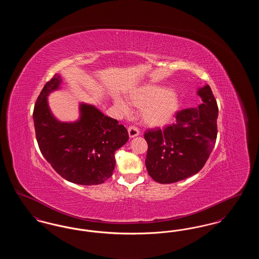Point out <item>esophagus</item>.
Listing matches in <instances>:
<instances>
[{"label":"esophagus","instance_id":"esophagus-1","mask_svg":"<svg viewBox=\"0 0 259 259\" xmlns=\"http://www.w3.org/2000/svg\"><path fill=\"white\" fill-rule=\"evenodd\" d=\"M128 134H129L130 138H134V137L139 136V134H140V130H139V128H137L136 126H130V127L128 128Z\"/></svg>","mask_w":259,"mask_h":259}]
</instances>
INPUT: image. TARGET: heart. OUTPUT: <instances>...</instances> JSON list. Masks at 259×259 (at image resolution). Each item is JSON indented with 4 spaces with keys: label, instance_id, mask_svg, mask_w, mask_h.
I'll list each match as a JSON object with an SVG mask.
<instances>
[{
    "label": "heart",
    "instance_id": "heart-1",
    "mask_svg": "<svg viewBox=\"0 0 259 259\" xmlns=\"http://www.w3.org/2000/svg\"><path fill=\"white\" fill-rule=\"evenodd\" d=\"M130 105L141 108L142 120L148 126H162L168 123L179 109V97L172 89L159 85H145L137 88L127 95ZM116 106L124 111H129L121 99H115Z\"/></svg>",
    "mask_w": 259,
    "mask_h": 259
}]
</instances>
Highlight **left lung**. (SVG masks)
<instances>
[{
	"label": "left lung",
	"mask_w": 259,
	"mask_h": 259,
	"mask_svg": "<svg viewBox=\"0 0 259 259\" xmlns=\"http://www.w3.org/2000/svg\"><path fill=\"white\" fill-rule=\"evenodd\" d=\"M203 104L178 111L176 122L145 133L146 166L159 184H172L197 174L208 160L218 135L219 108L210 87L199 88Z\"/></svg>",
	"instance_id": "left-lung-1"
}]
</instances>
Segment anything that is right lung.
Instances as JSON below:
<instances>
[{
	"label": "right lung",
	"instance_id": "obj_1",
	"mask_svg": "<svg viewBox=\"0 0 259 259\" xmlns=\"http://www.w3.org/2000/svg\"><path fill=\"white\" fill-rule=\"evenodd\" d=\"M61 81L60 74H54L37 97L33 118L38 148L65 180L77 185L103 184L115 167L114 152L129 139L127 129L84 103L79 105L78 120H57L50 111L48 96Z\"/></svg>",
	"mask_w": 259,
	"mask_h": 259
}]
</instances>
